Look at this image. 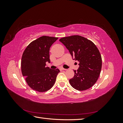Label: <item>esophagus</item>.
Returning <instances> with one entry per match:
<instances>
[{
    "mask_svg": "<svg viewBox=\"0 0 123 123\" xmlns=\"http://www.w3.org/2000/svg\"><path fill=\"white\" fill-rule=\"evenodd\" d=\"M60 70H66V69L63 68H60Z\"/></svg>",
    "mask_w": 123,
    "mask_h": 123,
    "instance_id": "esophagus-1",
    "label": "esophagus"
}]
</instances>
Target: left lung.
Masks as SVG:
<instances>
[{
    "label": "left lung",
    "mask_w": 123,
    "mask_h": 123,
    "mask_svg": "<svg viewBox=\"0 0 123 123\" xmlns=\"http://www.w3.org/2000/svg\"><path fill=\"white\" fill-rule=\"evenodd\" d=\"M74 60L79 62V68L74 70V76L69 80L71 86L79 91L87 90L98 80L102 69V57L98 48L91 40L79 35L59 39Z\"/></svg>",
    "instance_id": "1"
}]
</instances>
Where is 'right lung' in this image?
<instances>
[{"label":"right lung","mask_w":123,"mask_h":123,"mask_svg":"<svg viewBox=\"0 0 123 123\" xmlns=\"http://www.w3.org/2000/svg\"><path fill=\"white\" fill-rule=\"evenodd\" d=\"M57 37L43 36L33 41L25 48L21 61V72L29 87L36 91L49 90L56 81L58 69L46 67L50 62L49 51Z\"/></svg>","instance_id":"add662e5"}]
</instances>
